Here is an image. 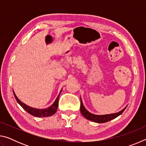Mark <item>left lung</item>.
<instances>
[{"label": "left lung", "instance_id": "obj_1", "mask_svg": "<svg viewBox=\"0 0 146 146\" xmlns=\"http://www.w3.org/2000/svg\"><path fill=\"white\" fill-rule=\"evenodd\" d=\"M127 106L120 111L119 112L115 113H111V114H107V115H95L93 114L90 112H89L88 111L86 110L84 106L83 105L82 98L80 97V112L82 113V115L86 119L89 120L93 121L94 122L97 123H105L107 122L108 121H110L114 118H117L118 116L120 115L123 112V111L125 110Z\"/></svg>", "mask_w": 146, "mask_h": 146}]
</instances>
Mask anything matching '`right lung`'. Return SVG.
Segmentation results:
<instances>
[{"label": "right lung", "mask_w": 146, "mask_h": 146, "mask_svg": "<svg viewBox=\"0 0 146 146\" xmlns=\"http://www.w3.org/2000/svg\"><path fill=\"white\" fill-rule=\"evenodd\" d=\"M62 89L61 91H60V93H59L58 95L57 96V97H56V100H55V102H53V104L51 106H49V108H47L45 109H37V108L30 107V106L26 105V104L21 102V101L19 99L18 97H17V95H15V93L14 91H13V93H14L15 97L16 100L17 101V102L21 106V107L23 108L24 110H25L27 112L29 113V114L36 117H48L55 114L56 111V110H57V108L58 106V98H59V96H60V93L62 92Z\"/></svg>", "instance_id": "1"}]
</instances>
